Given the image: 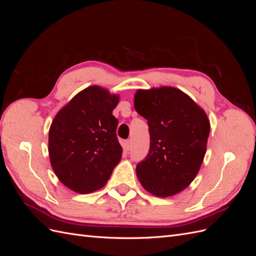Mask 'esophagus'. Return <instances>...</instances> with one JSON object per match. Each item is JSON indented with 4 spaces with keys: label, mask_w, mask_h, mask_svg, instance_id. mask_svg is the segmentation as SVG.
Returning <instances> with one entry per match:
<instances>
[{
    "label": "esophagus",
    "mask_w": 256,
    "mask_h": 256,
    "mask_svg": "<svg viewBox=\"0 0 256 256\" xmlns=\"http://www.w3.org/2000/svg\"><path fill=\"white\" fill-rule=\"evenodd\" d=\"M124 147H125L126 150H129L130 147H131V141L130 140H126L125 142H124Z\"/></svg>",
    "instance_id": "obj_1"
}]
</instances>
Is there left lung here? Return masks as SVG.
Here are the masks:
<instances>
[{"label": "left lung", "instance_id": "8db88e82", "mask_svg": "<svg viewBox=\"0 0 256 256\" xmlns=\"http://www.w3.org/2000/svg\"><path fill=\"white\" fill-rule=\"evenodd\" d=\"M136 111L147 120L150 147L136 166L142 187L159 198L184 190L198 175L206 154L210 122L182 90L172 86L138 90Z\"/></svg>", "mask_w": 256, "mask_h": 256}]
</instances>
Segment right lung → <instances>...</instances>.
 I'll return each instance as SVG.
<instances>
[{"mask_svg": "<svg viewBox=\"0 0 256 256\" xmlns=\"http://www.w3.org/2000/svg\"><path fill=\"white\" fill-rule=\"evenodd\" d=\"M120 96L92 85L58 112L49 129L50 164L60 182L86 194L102 189L122 159L112 115Z\"/></svg>", "mask_w": 256, "mask_h": 256, "instance_id": "1", "label": "right lung"}]
</instances>
